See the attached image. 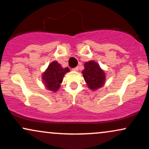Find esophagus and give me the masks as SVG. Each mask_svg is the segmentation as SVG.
I'll list each match as a JSON object with an SVG mask.
<instances>
[{"mask_svg": "<svg viewBox=\"0 0 149 149\" xmlns=\"http://www.w3.org/2000/svg\"><path fill=\"white\" fill-rule=\"evenodd\" d=\"M72 70H73V71H76V72H77L78 70H79V68H78V67H76V68H72Z\"/></svg>", "mask_w": 149, "mask_h": 149, "instance_id": "1", "label": "esophagus"}]
</instances>
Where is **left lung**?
<instances>
[{
	"label": "left lung",
	"mask_w": 149,
	"mask_h": 149,
	"mask_svg": "<svg viewBox=\"0 0 149 149\" xmlns=\"http://www.w3.org/2000/svg\"><path fill=\"white\" fill-rule=\"evenodd\" d=\"M81 72L88 87L92 90H96L104 84L105 73L96 62L92 60L86 62Z\"/></svg>",
	"instance_id": "8db88e82"
}]
</instances>
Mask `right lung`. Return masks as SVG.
Here are the masks:
<instances>
[{
    "mask_svg": "<svg viewBox=\"0 0 149 149\" xmlns=\"http://www.w3.org/2000/svg\"><path fill=\"white\" fill-rule=\"evenodd\" d=\"M70 71L68 68H63L57 61H53L42 74V81L49 91L56 92L60 87L64 76Z\"/></svg>",
    "mask_w": 149,
    "mask_h": 149,
    "instance_id": "obj_1",
    "label": "right lung"
}]
</instances>
